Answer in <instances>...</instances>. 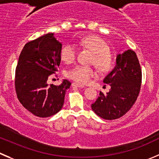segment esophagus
<instances>
[{"mask_svg":"<svg viewBox=\"0 0 159 159\" xmlns=\"http://www.w3.org/2000/svg\"><path fill=\"white\" fill-rule=\"evenodd\" d=\"M72 86H73V87H77V88H84V85H81V84H78V83H76V82L72 83Z\"/></svg>","mask_w":159,"mask_h":159,"instance_id":"1","label":"esophagus"}]
</instances>
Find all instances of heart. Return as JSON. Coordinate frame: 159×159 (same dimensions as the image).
Returning a JSON list of instances; mask_svg holds the SVG:
<instances>
[{"label":"heart","mask_w":159,"mask_h":159,"mask_svg":"<svg viewBox=\"0 0 159 159\" xmlns=\"http://www.w3.org/2000/svg\"><path fill=\"white\" fill-rule=\"evenodd\" d=\"M79 43L94 53L92 63L101 72H106L111 67L112 59L109 53V47L100 38L94 35L84 37L79 40ZM78 50L75 44L69 43L63 47L61 56L63 61L67 64H71L76 60ZM67 77L77 83L84 84L96 76L95 69L89 66L76 65L69 69L66 74Z\"/></svg>","instance_id":"b5f03b06"}]
</instances>
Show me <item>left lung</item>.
Returning <instances> with one entry per match:
<instances>
[{
	"mask_svg": "<svg viewBox=\"0 0 159 159\" xmlns=\"http://www.w3.org/2000/svg\"><path fill=\"white\" fill-rule=\"evenodd\" d=\"M142 73L136 53L127 50L116 57V64L103 82L111 86L104 95L100 92L92 110L105 120H116L123 116L133 106L141 90Z\"/></svg>",
	"mask_w": 159,
	"mask_h": 159,
	"instance_id": "8db88e82",
	"label": "left lung"
}]
</instances>
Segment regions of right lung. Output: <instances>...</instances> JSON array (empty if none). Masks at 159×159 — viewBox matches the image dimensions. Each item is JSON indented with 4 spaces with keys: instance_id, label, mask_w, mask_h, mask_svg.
I'll return each mask as SVG.
<instances>
[{
    "instance_id": "add662e5",
    "label": "right lung",
    "mask_w": 159,
    "mask_h": 159,
    "mask_svg": "<svg viewBox=\"0 0 159 159\" xmlns=\"http://www.w3.org/2000/svg\"><path fill=\"white\" fill-rule=\"evenodd\" d=\"M62 44L53 33L27 43L20 53L15 70V86L20 103L33 115L49 117L57 113L64 102L71 83L64 80L60 85L47 80L58 71Z\"/></svg>"
}]
</instances>
